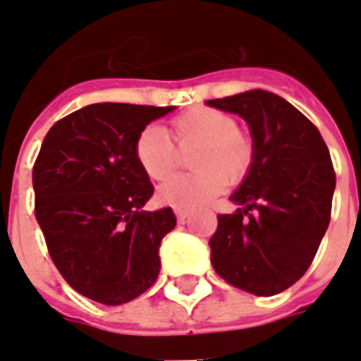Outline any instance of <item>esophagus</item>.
I'll use <instances>...</instances> for the list:
<instances>
[{
	"label": "esophagus",
	"mask_w": 361,
	"mask_h": 361,
	"mask_svg": "<svg viewBox=\"0 0 361 361\" xmlns=\"http://www.w3.org/2000/svg\"><path fill=\"white\" fill-rule=\"evenodd\" d=\"M189 214H191L189 211H181V209H178V211H176V219H178V222H185V220L189 219Z\"/></svg>",
	"instance_id": "1"
}]
</instances>
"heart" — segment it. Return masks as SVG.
Returning <instances> with one entry per match:
<instances>
[{"mask_svg":"<svg viewBox=\"0 0 361 361\" xmlns=\"http://www.w3.org/2000/svg\"><path fill=\"white\" fill-rule=\"evenodd\" d=\"M170 137L189 152L193 172L172 176L157 191L158 201L172 209H195L219 195L228 183H240L253 164V141L232 114L212 106H195L170 121ZM133 157L150 180H164L178 164L176 149L160 129L145 127L135 137Z\"/></svg>","mask_w":361,"mask_h":361,"instance_id":"b5f03b06","label":"heart"}]
</instances>
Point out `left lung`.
I'll list each match as a JSON object with an SVG mask.
<instances>
[{
	"label": "left lung",
	"instance_id": "8db88e82",
	"mask_svg": "<svg viewBox=\"0 0 361 361\" xmlns=\"http://www.w3.org/2000/svg\"><path fill=\"white\" fill-rule=\"evenodd\" d=\"M240 114L253 137V164L230 197L242 204L219 214L211 263L228 284L255 295L284 292L310 269L331 222L336 185L319 129L267 90L209 100Z\"/></svg>",
	"mask_w": 361,
	"mask_h": 361
}]
</instances>
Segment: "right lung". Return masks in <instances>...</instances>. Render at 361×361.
Segmentation results:
<instances>
[{
    "label": "right lung",
    "instance_id": "1",
    "mask_svg": "<svg viewBox=\"0 0 361 361\" xmlns=\"http://www.w3.org/2000/svg\"><path fill=\"white\" fill-rule=\"evenodd\" d=\"M173 106L90 104L56 121L32 168L35 214L54 265L69 286L121 305L158 279V247L176 226L133 157L135 137Z\"/></svg>",
    "mask_w": 361,
    "mask_h": 361
}]
</instances>
